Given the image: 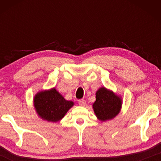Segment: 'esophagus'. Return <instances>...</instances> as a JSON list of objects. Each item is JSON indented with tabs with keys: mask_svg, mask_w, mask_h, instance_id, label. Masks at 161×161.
Returning <instances> with one entry per match:
<instances>
[{
	"mask_svg": "<svg viewBox=\"0 0 161 161\" xmlns=\"http://www.w3.org/2000/svg\"><path fill=\"white\" fill-rule=\"evenodd\" d=\"M86 100H83V99H81V100H78L79 105H81V106H84V105H86Z\"/></svg>",
	"mask_w": 161,
	"mask_h": 161,
	"instance_id": "esophagus-1",
	"label": "esophagus"
}]
</instances>
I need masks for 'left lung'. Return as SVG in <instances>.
<instances>
[{
  "mask_svg": "<svg viewBox=\"0 0 161 161\" xmlns=\"http://www.w3.org/2000/svg\"><path fill=\"white\" fill-rule=\"evenodd\" d=\"M96 100L92 105L97 118L101 122L113 119L122 108V97L103 86L96 92Z\"/></svg>",
  "mask_w": 161,
  "mask_h": 161,
  "instance_id": "obj_1",
  "label": "left lung"
}]
</instances>
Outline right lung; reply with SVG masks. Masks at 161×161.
<instances>
[{
  "mask_svg": "<svg viewBox=\"0 0 161 161\" xmlns=\"http://www.w3.org/2000/svg\"><path fill=\"white\" fill-rule=\"evenodd\" d=\"M74 104L72 101L65 100L56 88L37 92L34 97L36 114L42 119L50 122H59Z\"/></svg>",
  "mask_w": 161,
  "mask_h": 161,
  "instance_id": "1",
  "label": "right lung"
}]
</instances>
